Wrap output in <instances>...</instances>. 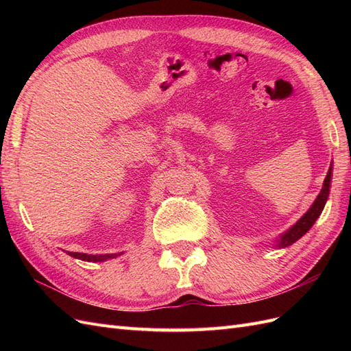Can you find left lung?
I'll return each mask as SVG.
<instances>
[{"mask_svg": "<svg viewBox=\"0 0 351 351\" xmlns=\"http://www.w3.org/2000/svg\"><path fill=\"white\" fill-rule=\"evenodd\" d=\"M331 174H332V165L329 167L328 169V174L324 180V186L321 193L317 195V197L315 199L313 205L309 208V210L306 212V214L295 222V224L287 230L284 234L280 236V239L277 240V247L284 249V247H289L291 246L293 243H295L300 237H303L307 231L312 228V226L315 224V221L319 218V215L322 214L324 206L328 200L329 196V186H331Z\"/></svg>", "mask_w": 351, "mask_h": 351, "instance_id": "left-lung-1", "label": "left lung"}]
</instances>
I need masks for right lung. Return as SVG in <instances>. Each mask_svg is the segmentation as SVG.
Listing matches in <instances>:
<instances>
[{"label":"right lung","mask_w":351,"mask_h":351,"mask_svg":"<svg viewBox=\"0 0 351 351\" xmlns=\"http://www.w3.org/2000/svg\"><path fill=\"white\" fill-rule=\"evenodd\" d=\"M71 258H76L80 261H86V262H104L111 258H117V253L114 254H88V253H77V252H69ZM120 254V253H119Z\"/></svg>","instance_id":"add662e5"}]
</instances>
